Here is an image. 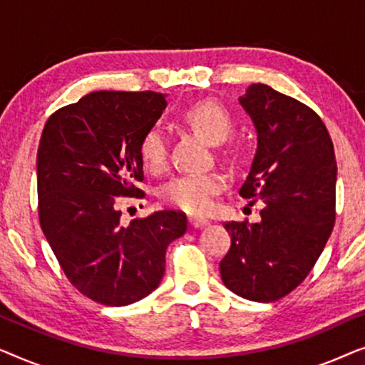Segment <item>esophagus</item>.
Returning a JSON list of instances; mask_svg holds the SVG:
<instances>
[{
    "mask_svg": "<svg viewBox=\"0 0 365 365\" xmlns=\"http://www.w3.org/2000/svg\"><path fill=\"white\" fill-rule=\"evenodd\" d=\"M189 224H191L194 229H199V227H204V226H206V224H209V221H207L206 217L191 216V217H189Z\"/></svg>",
    "mask_w": 365,
    "mask_h": 365,
    "instance_id": "34e87169",
    "label": "esophagus"
}]
</instances>
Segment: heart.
Masks as SVG:
<instances>
[{"mask_svg":"<svg viewBox=\"0 0 365 365\" xmlns=\"http://www.w3.org/2000/svg\"><path fill=\"white\" fill-rule=\"evenodd\" d=\"M184 121L202 134L209 143L222 144L232 133V119L216 101H199L182 114ZM141 159L149 171L159 173L168 163V141L161 126H153L144 134ZM226 187V178L221 173L179 174L164 184L159 196L166 204L191 214L206 212L212 199Z\"/></svg>","mask_w":365,"mask_h":365,"instance_id":"heart-1","label":"heart"}]
</instances>
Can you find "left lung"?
<instances>
[{"label":"left lung","mask_w":365,"mask_h":365,"mask_svg":"<svg viewBox=\"0 0 365 365\" xmlns=\"http://www.w3.org/2000/svg\"><path fill=\"white\" fill-rule=\"evenodd\" d=\"M257 134L239 194L262 201L261 221L226 222L231 249L219 262L229 291L277 301L301 284L321 256L336 219L337 164L322 119L267 84L239 98Z\"/></svg>","instance_id":"1"}]
</instances>
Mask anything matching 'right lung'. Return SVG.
<instances>
[{
  "instance_id": "right-lung-1",
  "label": "right lung",
  "mask_w": 365,
  "mask_h": 365,
  "mask_svg": "<svg viewBox=\"0 0 365 365\" xmlns=\"http://www.w3.org/2000/svg\"><path fill=\"white\" fill-rule=\"evenodd\" d=\"M168 106L166 94L96 91L58 109L36 156L39 222L74 287L104 306H128L159 286L166 249L187 229L158 211L124 227L116 196H139V148Z\"/></svg>"
}]
</instances>
